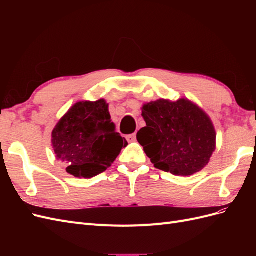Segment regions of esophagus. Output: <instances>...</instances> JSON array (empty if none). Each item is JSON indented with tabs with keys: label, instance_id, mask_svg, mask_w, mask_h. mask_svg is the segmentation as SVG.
<instances>
[{
	"label": "esophagus",
	"instance_id": "34e87169",
	"mask_svg": "<svg viewBox=\"0 0 256 256\" xmlns=\"http://www.w3.org/2000/svg\"><path fill=\"white\" fill-rule=\"evenodd\" d=\"M126 138H127V141H128L129 143H131V142H134V141L136 140V134H129V136H126Z\"/></svg>",
	"mask_w": 256,
	"mask_h": 256
}]
</instances>
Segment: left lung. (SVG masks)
<instances>
[{
    "label": "left lung",
    "instance_id": "obj_1",
    "mask_svg": "<svg viewBox=\"0 0 256 256\" xmlns=\"http://www.w3.org/2000/svg\"><path fill=\"white\" fill-rule=\"evenodd\" d=\"M146 122L136 134L159 170L190 176L203 170L216 150V129L207 113L187 98L158 99L141 108Z\"/></svg>",
    "mask_w": 256,
    "mask_h": 256
}]
</instances>
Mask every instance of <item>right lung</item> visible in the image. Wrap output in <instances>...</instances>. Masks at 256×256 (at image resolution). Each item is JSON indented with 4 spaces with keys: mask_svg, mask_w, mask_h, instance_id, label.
I'll use <instances>...</instances> for the list:
<instances>
[{
    "mask_svg": "<svg viewBox=\"0 0 256 256\" xmlns=\"http://www.w3.org/2000/svg\"><path fill=\"white\" fill-rule=\"evenodd\" d=\"M51 138L56 159L76 178L104 172L128 145L115 131L104 99L74 104L54 127Z\"/></svg>",
    "mask_w": 256,
    "mask_h": 256,
    "instance_id": "1",
    "label": "right lung"
}]
</instances>
